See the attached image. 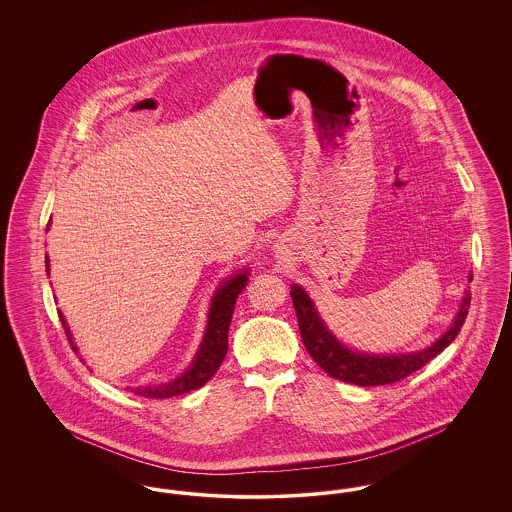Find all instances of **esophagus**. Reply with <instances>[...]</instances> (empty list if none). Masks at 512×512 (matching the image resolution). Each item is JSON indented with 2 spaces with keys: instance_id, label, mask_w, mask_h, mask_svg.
<instances>
[{
  "instance_id": "esophagus-1",
  "label": "esophagus",
  "mask_w": 512,
  "mask_h": 512,
  "mask_svg": "<svg viewBox=\"0 0 512 512\" xmlns=\"http://www.w3.org/2000/svg\"><path fill=\"white\" fill-rule=\"evenodd\" d=\"M282 249H284V247H278V251H276V253H278V255H284V251H282Z\"/></svg>"
}]
</instances>
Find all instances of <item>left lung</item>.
<instances>
[{
    "mask_svg": "<svg viewBox=\"0 0 512 512\" xmlns=\"http://www.w3.org/2000/svg\"><path fill=\"white\" fill-rule=\"evenodd\" d=\"M468 280H472V274L468 276ZM290 295L299 322L301 340L309 355L315 359V363L328 376L363 388L399 382L426 363H430L434 357H438L439 353L459 336L470 307V293L464 292L463 301L451 326L432 345L411 353L376 355L351 349L345 343H341L318 315L317 305L309 297V293L305 292V288L293 284Z\"/></svg>",
    "mask_w": 512,
    "mask_h": 512,
    "instance_id": "8db88e82",
    "label": "left lung"
}]
</instances>
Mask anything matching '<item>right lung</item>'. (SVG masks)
Segmentation results:
<instances>
[{
	"label": "right lung",
	"mask_w": 512,
	"mask_h": 512,
	"mask_svg": "<svg viewBox=\"0 0 512 512\" xmlns=\"http://www.w3.org/2000/svg\"><path fill=\"white\" fill-rule=\"evenodd\" d=\"M46 272L49 276V257L46 255ZM249 282V267L238 270L236 274L224 278L220 282L217 292L213 293V299H211V305H209V313H207V326H205V334H203V340L199 343V349L195 353L194 361L190 363V366L180 374L176 376L171 382H165V384H157V386H140L136 388L134 393L136 395H142L147 399H167V397H176V395H184L188 391L197 390L201 386H205L213 374L219 370V366L222 365L224 357H226V351H228V328H230V320L234 315V305H236V299L238 295L242 293L245 288V284ZM59 318H61V324L67 332V338L71 341L74 351L76 345H74L73 334L69 330V324L63 317L61 311Z\"/></svg>",
	"instance_id": "obj_1"
}]
</instances>
